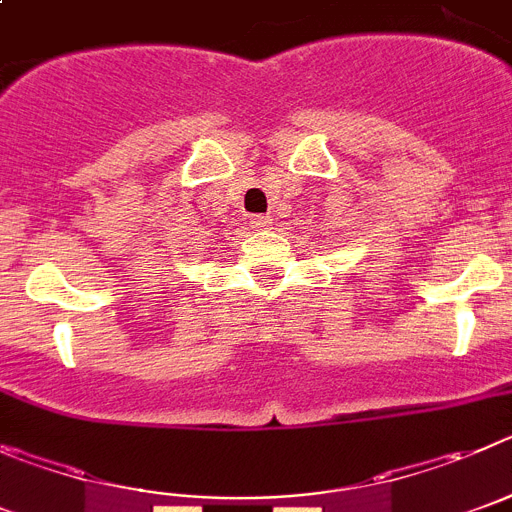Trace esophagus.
I'll list each match as a JSON object with an SVG mask.
<instances>
[{
	"instance_id": "34e87169",
	"label": "esophagus",
	"mask_w": 512,
	"mask_h": 512,
	"mask_svg": "<svg viewBox=\"0 0 512 512\" xmlns=\"http://www.w3.org/2000/svg\"><path fill=\"white\" fill-rule=\"evenodd\" d=\"M252 229H267L270 224H273V219L270 216H252Z\"/></svg>"
}]
</instances>
